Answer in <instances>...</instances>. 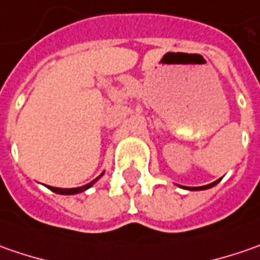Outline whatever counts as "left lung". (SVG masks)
Masks as SVG:
<instances>
[{
    "instance_id": "1",
    "label": "left lung",
    "mask_w": 260,
    "mask_h": 260,
    "mask_svg": "<svg viewBox=\"0 0 260 260\" xmlns=\"http://www.w3.org/2000/svg\"><path fill=\"white\" fill-rule=\"evenodd\" d=\"M220 182V179L218 181H215L213 184H208V185H204V186H192V188H186V189H191V191H198V189H208V188H213L214 185H217Z\"/></svg>"
}]
</instances>
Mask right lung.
I'll list each match as a JSON object with an SVG mask.
<instances>
[{
  "mask_svg": "<svg viewBox=\"0 0 260 260\" xmlns=\"http://www.w3.org/2000/svg\"><path fill=\"white\" fill-rule=\"evenodd\" d=\"M103 176V174L100 175L96 179H94L92 182H89V184L84 185V186H79V188H55V186H49L50 188V191H53L56 194H62V195H74V194H79V192H84L86 191L88 188H91L92 185L95 184V181H98L100 178Z\"/></svg>",
  "mask_w": 260,
  "mask_h": 260,
  "instance_id": "right-lung-1",
  "label": "right lung"
}]
</instances>
